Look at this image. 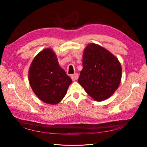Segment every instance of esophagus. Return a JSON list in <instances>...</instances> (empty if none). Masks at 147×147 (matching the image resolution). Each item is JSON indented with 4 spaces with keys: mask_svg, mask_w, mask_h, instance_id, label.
Returning <instances> with one entry per match:
<instances>
[{
    "mask_svg": "<svg viewBox=\"0 0 147 147\" xmlns=\"http://www.w3.org/2000/svg\"><path fill=\"white\" fill-rule=\"evenodd\" d=\"M78 73H74V74H72L71 75V79L73 81H75L78 78Z\"/></svg>",
    "mask_w": 147,
    "mask_h": 147,
    "instance_id": "obj_1",
    "label": "esophagus"
}]
</instances>
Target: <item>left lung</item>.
Masks as SVG:
<instances>
[{
    "mask_svg": "<svg viewBox=\"0 0 147 147\" xmlns=\"http://www.w3.org/2000/svg\"><path fill=\"white\" fill-rule=\"evenodd\" d=\"M121 76V65L113 54L95 43L86 47L78 82L92 98H109L119 86Z\"/></svg>",
    "mask_w": 147,
    "mask_h": 147,
    "instance_id": "8db88e82",
    "label": "left lung"
}]
</instances>
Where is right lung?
<instances>
[{"instance_id":"1","label":"right lung","mask_w":147,"mask_h":147,"mask_svg":"<svg viewBox=\"0 0 147 147\" xmlns=\"http://www.w3.org/2000/svg\"><path fill=\"white\" fill-rule=\"evenodd\" d=\"M30 85L38 98L55 105L64 97L72 80L59 64L57 56L51 49H43L30 65Z\"/></svg>"}]
</instances>
